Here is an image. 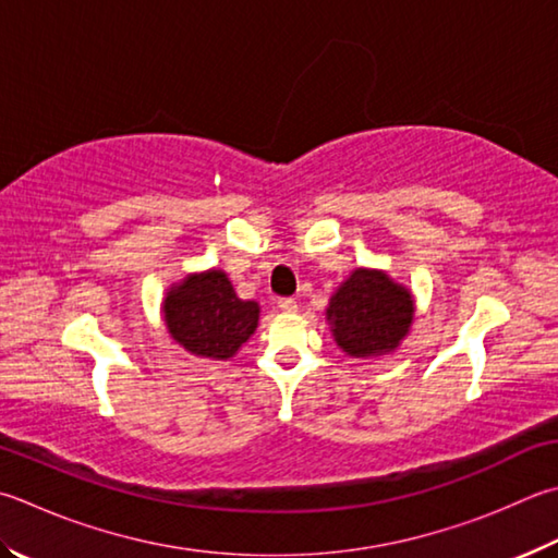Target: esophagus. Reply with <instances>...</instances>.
I'll return each mask as SVG.
<instances>
[{
	"instance_id": "esophagus-1",
	"label": "esophagus",
	"mask_w": 558,
	"mask_h": 558,
	"mask_svg": "<svg viewBox=\"0 0 558 558\" xmlns=\"http://www.w3.org/2000/svg\"><path fill=\"white\" fill-rule=\"evenodd\" d=\"M279 308L283 313H296L299 311V303H296V299H279Z\"/></svg>"
}]
</instances>
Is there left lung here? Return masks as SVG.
<instances>
[{"mask_svg": "<svg viewBox=\"0 0 558 558\" xmlns=\"http://www.w3.org/2000/svg\"><path fill=\"white\" fill-rule=\"evenodd\" d=\"M332 340L352 360L396 352L415 320V299L388 271L356 267L325 308Z\"/></svg>", "mask_w": 558, "mask_h": 558, "instance_id": "obj_1", "label": "left lung"}]
</instances>
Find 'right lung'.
<instances>
[{"instance_id": "1", "label": "right lung", "mask_w": 558, "mask_h": 558, "mask_svg": "<svg viewBox=\"0 0 558 558\" xmlns=\"http://www.w3.org/2000/svg\"><path fill=\"white\" fill-rule=\"evenodd\" d=\"M170 338L202 360H230L257 330L259 303L243 301L223 269L192 271L162 299Z\"/></svg>"}]
</instances>
